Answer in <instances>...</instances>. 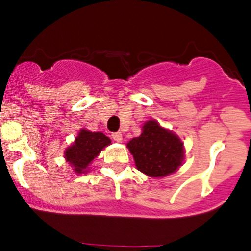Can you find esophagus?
Here are the masks:
<instances>
[{
	"label": "esophagus",
	"mask_w": 251,
	"mask_h": 251,
	"mask_svg": "<svg viewBox=\"0 0 251 251\" xmlns=\"http://www.w3.org/2000/svg\"><path fill=\"white\" fill-rule=\"evenodd\" d=\"M111 138L116 142H121L123 141V135H121L120 132H114L113 135H111Z\"/></svg>",
	"instance_id": "esophagus-1"
}]
</instances>
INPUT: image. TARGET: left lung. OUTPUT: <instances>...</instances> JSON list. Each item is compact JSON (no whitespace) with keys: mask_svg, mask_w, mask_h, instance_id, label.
I'll return each instance as SVG.
<instances>
[{"mask_svg":"<svg viewBox=\"0 0 251 251\" xmlns=\"http://www.w3.org/2000/svg\"><path fill=\"white\" fill-rule=\"evenodd\" d=\"M140 137L132 138L127 148L141 173L151 177L173 174L183 160V143L156 121H147Z\"/></svg>","mask_w":251,"mask_h":251,"instance_id":"8db88e82","label":"left lung"}]
</instances>
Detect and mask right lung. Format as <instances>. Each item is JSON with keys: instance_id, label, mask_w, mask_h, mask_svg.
<instances>
[{"instance_id": "obj_1", "label": "right lung", "mask_w": 251, "mask_h": 251, "mask_svg": "<svg viewBox=\"0 0 251 251\" xmlns=\"http://www.w3.org/2000/svg\"><path fill=\"white\" fill-rule=\"evenodd\" d=\"M110 143L111 141L102 132L81 130L75 138V143L65 151V159L74 168L75 173H86V168Z\"/></svg>"}]
</instances>
